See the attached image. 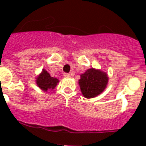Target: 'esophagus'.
Returning a JSON list of instances; mask_svg holds the SVG:
<instances>
[{
    "instance_id": "obj_1",
    "label": "esophagus",
    "mask_w": 146,
    "mask_h": 146,
    "mask_svg": "<svg viewBox=\"0 0 146 146\" xmlns=\"http://www.w3.org/2000/svg\"><path fill=\"white\" fill-rule=\"evenodd\" d=\"M64 76L65 78H70V73H64Z\"/></svg>"
}]
</instances>
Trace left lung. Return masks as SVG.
I'll list each match as a JSON object with an SVG mask.
<instances>
[{
  "instance_id": "left-lung-1",
  "label": "left lung",
  "mask_w": 146,
  "mask_h": 146,
  "mask_svg": "<svg viewBox=\"0 0 146 146\" xmlns=\"http://www.w3.org/2000/svg\"><path fill=\"white\" fill-rule=\"evenodd\" d=\"M108 76L100 70L91 68L80 75L79 85L82 94L86 98H92L100 95L106 88Z\"/></svg>"
}]
</instances>
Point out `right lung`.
Returning a JSON list of instances; mask_svg holds the SVG:
<instances>
[{
    "label": "right lung",
    "mask_w": 146,
    "mask_h": 146,
    "mask_svg": "<svg viewBox=\"0 0 146 146\" xmlns=\"http://www.w3.org/2000/svg\"><path fill=\"white\" fill-rule=\"evenodd\" d=\"M35 81L38 86L44 92H47L48 89H54L59 82L57 78L51 77L44 69L42 70V73L37 76Z\"/></svg>",
    "instance_id": "right-lung-1"
}]
</instances>
